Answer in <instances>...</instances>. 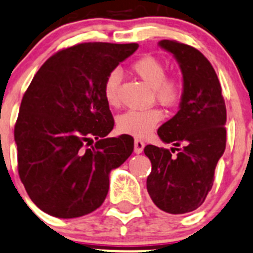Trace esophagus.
Listing matches in <instances>:
<instances>
[{
    "mask_svg": "<svg viewBox=\"0 0 253 253\" xmlns=\"http://www.w3.org/2000/svg\"><path fill=\"white\" fill-rule=\"evenodd\" d=\"M145 144L143 140L140 139H135L134 140V153L135 154H140L143 151V149H144Z\"/></svg>",
    "mask_w": 253,
    "mask_h": 253,
    "instance_id": "34e87169",
    "label": "esophagus"
}]
</instances>
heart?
I'll use <instances>...</instances> for the list:
<instances>
[{
  "label": "heart",
  "mask_w": 253,
  "mask_h": 253,
  "mask_svg": "<svg viewBox=\"0 0 253 253\" xmlns=\"http://www.w3.org/2000/svg\"><path fill=\"white\" fill-rule=\"evenodd\" d=\"M132 70L150 87L161 104L173 106L182 99L184 82L177 75H166V66L154 55H144L132 64ZM121 74L119 69L109 71L103 82V97L110 106L119 104V88ZM164 118L160 109L127 110L116 119V127L121 133L142 138L150 134Z\"/></svg>",
  "instance_id": "b5f03b06"
}]
</instances>
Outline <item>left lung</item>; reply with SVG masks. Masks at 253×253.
<instances>
[{"label":"left lung","instance_id":"left-lung-1","mask_svg":"<svg viewBox=\"0 0 253 253\" xmlns=\"http://www.w3.org/2000/svg\"><path fill=\"white\" fill-rule=\"evenodd\" d=\"M159 44L179 63L184 93L179 111L158 131L174 148H144L151 161L147 189L162 211L183 214L200 207L213 185L227 142V109L216 71L200 50L173 40Z\"/></svg>","mask_w":253,"mask_h":253}]
</instances>
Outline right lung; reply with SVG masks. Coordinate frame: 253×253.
I'll return each instance as SVG.
<instances>
[{
	"mask_svg": "<svg viewBox=\"0 0 253 253\" xmlns=\"http://www.w3.org/2000/svg\"><path fill=\"white\" fill-rule=\"evenodd\" d=\"M138 47L86 42L58 50L24 93L14 127L18 173L34 204L50 216L97 210L110 171L133 153L131 135L105 138L114 119L103 82Z\"/></svg>",
	"mask_w": 253,
	"mask_h": 253,
	"instance_id": "obj_1",
	"label": "right lung"
}]
</instances>
